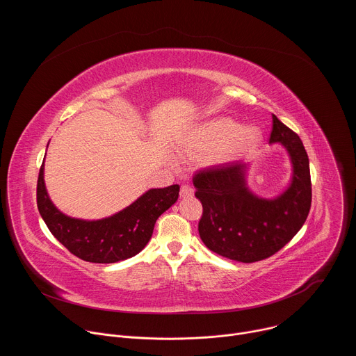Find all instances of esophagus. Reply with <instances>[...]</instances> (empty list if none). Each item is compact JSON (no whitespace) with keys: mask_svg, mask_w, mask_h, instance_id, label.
<instances>
[{"mask_svg":"<svg viewBox=\"0 0 356 356\" xmlns=\"http://www.w3.org/2000/svg\"><path fill=\"white\" fill-rule=\"evenodd\" d=\"M194 194V190L188 184H183L180 187V197H191Z\"/></svg>","mask_w":356,"mask_h":356,"instance_id":"1","label":"esophagus"}]
</instances>
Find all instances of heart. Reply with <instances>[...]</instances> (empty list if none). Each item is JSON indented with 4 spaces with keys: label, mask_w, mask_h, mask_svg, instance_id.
Listing matches in <instances>:
<instances>
[{
    "label": "heart",
    "mask_w": 356,
    "mask_h": 356,
    "mask_svg": "<svg viewBox=\"0 0 356 356\" xmlns=\"http://www.w3.org/2000/svg\"><path fill=\"white\" fill-rule=\"evenodd\" d=\"M261 132L253 127H243L229 120L217 118L202 125L194 135L191 147L197 150H216V159L231 161L258 145Z\"/></svg>",
    "instance_id": "obj_1"
}]
</instances>
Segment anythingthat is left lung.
<instances>
[{
  "label": "left lung",
  "instance_id": "8db88e82",
  "mask_svg": "<svg viewBox=\"0 0 356 356\" xmlns=\"http://www.w3.org/2000/svg\"><path fill=\"white\" fill-rule=\"evenodd\" d=\"M269 142L282 143L293 163L290 187L273 200L253 195L245 184V166L229 162L201 169L193 176L202 204L198 234L218 255L252 264L279 252L306 222L312 207L307 152L296 132L276 115Z\"/></svg>",
  "mask_w": 356,
  "mask_h": 356
}]
</instances>
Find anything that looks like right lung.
<instances>
[{
  "instance_id": "1",
  "label": "right lung",
  "mask_w": 356,
  "mask_h": 356,
  "mask_svg": "<svg viewBox=\"0 0 356 356\" xmlns=\"http://www.w3.org/2000/svg\"><path fill=\"white\" fill-rule=\"evenodd\" d=\"M179 184L152 188L118 214L97 221L76 220L50 201L43 163L38 176V210L49 231L74 257L91 264H115L135 257L149 242L156 220L177 201Z\"/></svg>"
}]
</instances>
